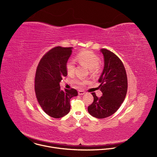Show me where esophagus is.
Segmentation results:
<instances>
[{
  "label": "esophagus",
  "mask_w": 157,
  "mask_h": 157,
  "mask_svg": "<svg viewBox=\"0 0 157 157\" xmlns=\"http://www.w3.org/2000/svg\"><path fill=\"white\" fill-rule=\"evenodd\" d=\"M85 94V92L84 91H82V90H79L78 91V94L79 95H83Z\"/></svg>",
  "instance_id": "34e87169"
}]
</instances>
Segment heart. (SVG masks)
<instances>
[{"instance_id":"1","label":"heart","mask_w":157,"mask_h":157,"mask_svg":"<svg viewBox=\"0 0 157 157\" xmlns=\"http://www.w3.org/2000/svg\"><path fill=\"white\" fill-rule=\"evenodd\" d=\"M77 60L80 64H83L89 69L90 73L96 75L99 71V58L94 52L89 50H82L76 56ZM66 69L69 75H73L75 71V65L73 61H68L66 64ZM87 81L85 79H78L76 83L79 85H83Z\"/></svg>"}]
</instances>
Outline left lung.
I'll use <instances>...</instances> for the list:
<instances>
[{
	"label": "left lung",
	"instance_id": "obj_1",
	"mask_svg": "<svg viewBox=\"0 0 157 157\" xmlns=\"http://www.w3.org/2000/svg\"><path fill=\"white\" fill-rule=\"evenodd\" d=\"M104 56V68L99 78V86L102 93L98 98L92 93L94 101L87 107L88 113L98 119L114 114L125 99L127 91V78L121 60L113 52L101 49Z\"/></svg>",
	"mask_w": 157,
	"mask_h": 157
}]
</instances>
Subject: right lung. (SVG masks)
Masks as SVG:
<instances>
[{"label": "right lung", "mask_w": 157, "mask_h": 157, "mask_svg": "<svg viewBox=\"0 0 157 157\" xmlns=\"http://www.w3.org/2000/svg\"><path fill=\"white\" fill-rule=\"evenodd\" d=\"M73 47H55L44 55L36 68L35 89L37 100L44 111L53 118H61L70 110V99L78 96L75 89H61L59 82L68 75L66 64Z\"/></svg>", "instance_id": "add662e5"}]
</instances>
